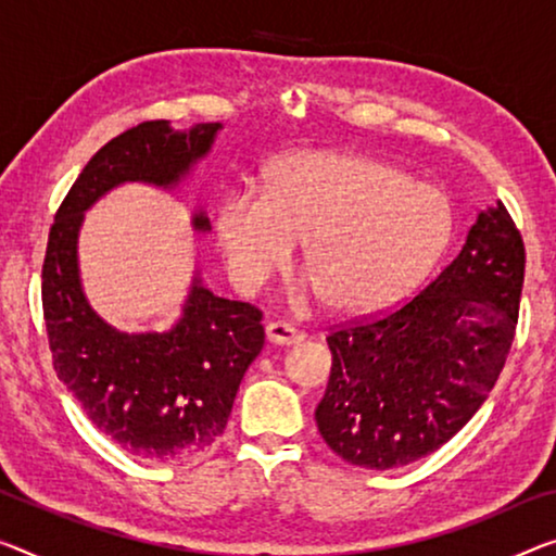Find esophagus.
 I'll return each mask as SVG.
<instances>
[{"label":"esophagus","mask_w":556,"mask_h":556,"mask_svg":"<svg viewBox=\"0 0 556 556\" xmlns=\"http://www.w3.org/2000/svg\"><path fill=\"white\" fill-rule=\"evenodd\" d=\"M266 338L273 345H295V343H301L303 336L295 328H290L288 323L273 320L266 326Z\"/></svg>","instance_id":"1"}]
</instances>
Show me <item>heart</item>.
I'll return each instance as SVG.
<instances>
[{"mask_svg": "<svg viewBox=\"0 0 556 556\" xmlns=\"http://www.w3.org/2000/svg\"><path fill=\"white\" fill-rule=\"evenodd\" d=\"M216 228L236 286L255 293L305 238L313 273L290 301L323 293L340 313H375L407 293L452 236L447 195L386 161L311 149L273 164L266 189L241 186L218 203Z\"/></svg>", "mask_w": 556, "mask_h": 556, "instance_id": "b5f03b06", "label": "heart"}]
</instances>
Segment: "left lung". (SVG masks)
Segmentation results:
<instances>
[{
  "instance_id": "1",
  "label": "left lung",
  "mask_w": 556,
  "mask_h": 556,
  "mask_svg": "<svg viewBox=\"0 0 556 556\" xmlns=\"http://www.w3.org/2000/svg\"><path fill=\"white\" fill-rule=\"evenodd\" d=\"M522 283V236L497 201L420 295L330 332V380L315 407L328 447L355 467L395 469L455 438L505 367Z\"/></svg>"
}]
</instances>
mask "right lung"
<instances>
[{"label":"right lung","instance_id":"obj_1","mask_svg":"<svg viewBox=\"0 0 556 556\" xmlns=\"http://www.w3.org/2000/svg\"><path fill=\"white\" fill-rule=\"evenodd\" d=\"M220 124L174 129L147 122L111 139L66 193L49 230L41 305L54 370L91 425L147 463H181L226 430L238 386L261 353V311L213 295L195 268L178 320L164 332H126L93 311L81 286L84 213L124 184L176 191L208 156ZM191 226L208 233L201 208Z\"/></svg>","mask_w":556,"mask_h":556}]
</instances>
